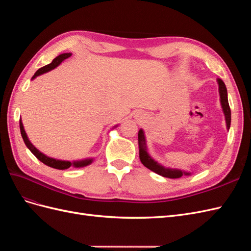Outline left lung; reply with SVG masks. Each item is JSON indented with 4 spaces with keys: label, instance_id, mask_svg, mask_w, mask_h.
I'll return each mask as SVG.
<instances>
[{
    "label": "left lung",
    "instance_id": "left-lung-1",
    "mask_svg": "<svg viewBox=\"0 0 251 251\" xmlns=\"http://www.w3.org/2000/svg\"><path fill=\"white\" fill-rule=\"evenodd\" d=\"M219 82V92H220V97H221V103H222V108L225 114V119H226V125L227 128L230 127V121H231V112L230 108L228 104V100H227V89L225 83L223 80L218 79ZM138 146H139V158L141 163L148 168L149 170L153 171L154 173L160 175V176L166 177V178H172V179H176L180 178L181 176H183V174L189 175L188 173L185 172H181L179 170H172V169H165L162 165L158 164L156 161H154L151 159L148 151H147V143H146V138H144V134L143 131L140 130L138 133Z\"/></svg>",
    "mask_w": 251,
    "mask_h": 251
}]
</instances>
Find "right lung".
<instances>
[{"instance_id": "right-lung-1", "label": "right lung", "mask_w": 251, "mask_h": 251, "mask_svg": "<svg viewBox=\"0 0 251 251\" xmlns=\"http://www.w3.org/2000/svg\"><path fill=\"white\" fill-rule=\"evenodd\" d=\"M69 56H71V53H64V54H60L58 55L57 57H55L54 59L52 60V62L49 64V65H46L44 66L42 68H40L39 70H37L34 74V77L39 76V75L45 73V72H48L52 69H54L55 67H57L60 63L63 62L64 59L68 58ZM20 130H21V134H22V137H23V140H24L25 144L27 146V148L30 150V151L39 159L40 161H42L44 164H46L48 166H50V168H53V169H56V170H67L71 168V166H76V168H81V166H86L88 164H90L91 162H92V159H87V160H82V161H76V162H70V161H60V160H56V159H53V158H49L47 156H45L44 154H42L41 151L37 150L36 148H34L33 144H31V142L29 141V139L27 138V135H26V132L24 130V126H23V124L22 121L20 120Z\"/></svg>"}]
</instances>
